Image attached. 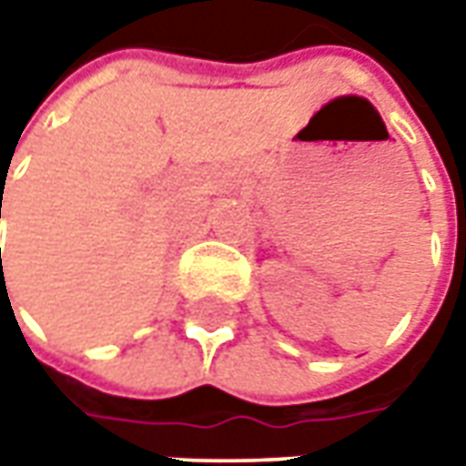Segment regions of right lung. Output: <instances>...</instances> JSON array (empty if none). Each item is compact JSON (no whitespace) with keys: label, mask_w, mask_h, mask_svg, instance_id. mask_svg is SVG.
<instances>
[{"label":"right lung","mask_w":466,"mask_h":466,"mask_svg":"<svg viewBox=\"0 0 466 466\" xmlns=\"http://www.w3.org/2000/svg\"><path fill=\"white\" fill-rule=\"evenodd\" d=\"M0 218H2V215H0ZM0 254H2V251H0Z\"/></svg>","instance_id":"obj_1"}]
</instances>
